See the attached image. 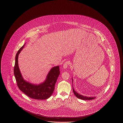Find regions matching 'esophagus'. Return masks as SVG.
<instances>
[{"label": "esophagus", "instance_id": "esophagus-1", "mask_svg": "<svg viewBox=\"0 0 123 123\" xmlns=\"http://www.w3.org/2000/svg\"><path fill=\"white\" fill-rule=\"evenodd\" d=\"M69 64V63L68 61H66V62L64 63V65H63V68H64V69H66V68H67V67H68V66Z\"/></svg>", "mask_w": 123, "mask_h": 123}]
</instances>
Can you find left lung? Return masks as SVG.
<instances>
[{"label": "left lung", "instance_id": "1", "mask_svg": "<svg viewBox=\"0 0 123 123\" xmlns=\"http://www.w3.org/2000/svg\"><path fill=\"white\" fill-rule=\"evenodd\" d=\"M72 80H73V78H72ZM72 83H73V81H72ZM73 91L74 94L76 95L77 98L80 99H83V100H91V99H94L95 98V97H88V96H85L83 95H82L81 94L77 93L76 91L73 88Z\"/></svg>", "mask_w": 123, "mask_h": 123}]
</instances>
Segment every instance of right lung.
Segmentation results:
<instances>
[{"label": "right lung", "instance_id": "1", "mask_svg": "<svg viewBox=\"0 0 123 123\" xmlns=\"http://www.w3.org/2000/svg\"><path fill=\"white\" fill-rule=\"evenodd\" d=\"M25 44L19 49L15 57L14 73L18 87L31 98L39 100L47 99L52 95L54 91L55 83L60 74L59 66L53 67L48 73L46 80L40 84H34L26 81L22 76L18 63V55Z\"/></svg>", "mask_w": 123, "mask_h": 123}]
</instances>
